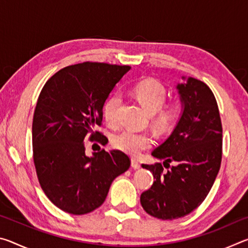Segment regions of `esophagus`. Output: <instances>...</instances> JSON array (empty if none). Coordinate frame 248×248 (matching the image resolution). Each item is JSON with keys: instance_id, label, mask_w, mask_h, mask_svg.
Listing matches in <instances>:
<instances>
[{"instance_id": "esophagus-1", "label": "esophagus", "mask_w": 248, "mask_h": 248, "mask_svg": "<svg viewBox=\"0 0 248 248\" xmlns=\"http://www.w3.org/2000/svg\"><path fill=\"white\" fill-rule=\"evenodd\" d=\"M131 166H132V169H134V170H139L140 169V163L138 162L137 159L132 158L131 159Z\"/></svg>"}]
</instances>
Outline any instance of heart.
Returning <instances> with one entry per match:
<instances>
[{"mask_svg":"<svg viewBox=\"0 0 248 248\" xmlns=\"http://www.w3.org/2000/svg\"><path fill=\"white\" fill-rule=\"evenodd\" d=\"M133 95L146 111L152 116L155 127L159 130L170 128L178 116V107L175 104L163 106L166 100V90L161 83L153 78L143 79L133 86ZM121 103L119 94H112L103 106V114L109 124L117 123V111ZM152 137L146 132H134L123 130L112 138V145L116 149L130 155H138L141 151L152 144Z\"/></svg>","mask_w":248,"mask_h":248,"instance_id":"b5f03b06","label":"heart"}]
</instances>
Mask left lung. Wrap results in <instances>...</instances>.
Returning <instances> with one entry per match:
<instances>
[{"instance_id": "obj_1", "label": "left lung", "mask_w": 248, "mask_h": 248, "mask_svg": "<svg viewBox=\"0 0 248 248\" xmlns=\"http://www.w3.org/2000/svg\"><path fill=\"white\" fill-rule=\"evenodd\" d=\"M177 84L182 115L170 136L152 155L163 165H176L166 172L161 163L142 164L153 174L154 183L142 192L145 212L162 220L189 215L202 203L219 173L222 158V124L215 95L207 84L183 77Z\"/></svg>"}]
</instances>
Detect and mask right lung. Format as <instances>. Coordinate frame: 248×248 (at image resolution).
Wrapping results in <instances>:
<instances>
[{
  "label": "right lung",
  "instance_id": "right-lung-1",
  "mask_svg": "<svg viewBox=\"0 0 248 248\" xmlns=\"http://www.w3.org/2000/svg\"><path fill=\"white\" fill-rule=\"evenodd\" d=\"M131 69L98 62L66 66L45 84L32 119V152L37 177L46 196L71 215H86L104 203L111 183L130 167L119 150L85 154L84 139L106 144L95 131L103 106Z\"/></svg>",
  "mask_w": 248,
  "mask_h": 248
}]
</instances>
